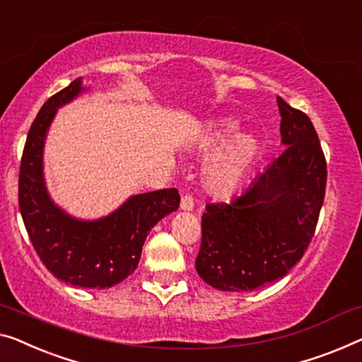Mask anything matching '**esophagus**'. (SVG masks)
Returning a JSON list of instances; mask_svg holds the SVG:
<instances>
[{
    "mask_svg": "<svg viewBox=\"0 0 362 362\" xmlns=\"http://www.w3.org/2000/svg\"><path fill=\"white\" fill-rule=\"evenodd\" d=\"M181 209L182 211H192L194 209V199L191 194H185L181 199Z\"/></svg>",
    "mask_w": 362,
    "mask_h": 362,
    "instance_id": "obj_1",
    "label": "esophagus"
}]
</instances>
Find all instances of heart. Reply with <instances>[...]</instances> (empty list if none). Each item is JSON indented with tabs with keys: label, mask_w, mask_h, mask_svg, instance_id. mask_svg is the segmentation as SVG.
<instances>
[{
	"label": "heart",
	"mask_w": 362,
	"mask_h": 362,
	"mask_svg": "<svg viewBox=\"0 0 362 362\" xmlns=\"http://www.w3.org/2000/svg\"><path fill=\"white\" fill-rule=\"evenodd\" d=\"M237 130V122L223 119L212 124L199 140L197 148L206 155L214 153L225 145L206 170L207 189L217 196H228L233 192L258 155V142L250 135H240L231 140Z\"/></svg>",
	"instance_id": "obj_1"
}]
</instances>
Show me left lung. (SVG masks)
I'll list each match as a JSON object with an SVG mask.
<instances>
[{"label": "left lung", "instance_id": "obj_1", "mask_svg": "<svg viewBox=\"0 0 362 362\" xmlns=\"http://www.w3.org/2000/svg\"><path fill=\"white\" fill-rule=\"evenodd\" d=\"M286 148L248 189L207 204L196 271L220 291L281 279L310 245L327 187V160L312 120L277 98Z\"/></svg>", "mask_w": 362, "mask_h": 362}]
</instances>
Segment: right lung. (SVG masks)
<instances>
[{"mask_svg": "<svg viewBox=\"0 0 362 362\" xmlns=\"http://www.w3.org/2000/svg\"><path fill=\"white\" fill-rule=\"evenodd\" d=\"M83 91L81 78L40 107L25 139L19 168V209L35 253L57 279L71 286L111 287L132 274L158 220L180 207L175 187L130 197L111 216L83 222L55 206L42 176V151L57 109Z\"/></svg>", "mask_w": 362, "mask_h": 362, "instance_id": "right-lung-1", "label": "right lung"}]
</instances>
